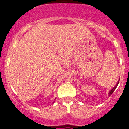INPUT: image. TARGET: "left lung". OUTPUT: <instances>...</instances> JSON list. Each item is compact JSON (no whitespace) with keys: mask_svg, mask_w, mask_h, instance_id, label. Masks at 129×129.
Returning a JSON list of instances; mask_svg holds the SVG:
<instances>
[{"mask_svg":"<svg viewBox=\"0 0 129 129\" xmlns=\"http://www.w3.org/2000/svg\"><path fill=\"white\" fill-rule=\"evenodd\" d=\"M119 81H118V83H117V84H116V86H115L113 88H112V90H110V92H109V95H112V93H113V92H114V91L115 90H116V87H117V86H118V84H119Z\"/></svg>","mask_w":129,"mask_h":129,"instance_id":"obj_1","label":"left lung"}]
</instances>
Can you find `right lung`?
I'll list each match as a JSON object with an SVG mask.
<instances>
[{
	"instance_id": "1",
	"label": "right lung",
	"mask_w": 129,
	"mask_h": 129,
	"mask_svg": "<svg viewBox=\"0 0 129 129\" xmlns=\"http://www.w3.org/2000/svg\"><path fill=\"white\" fill-rule=\"evenodd\" d=\"M53 103H54V102H53Z\"/></svg>"
}]
</instances>
